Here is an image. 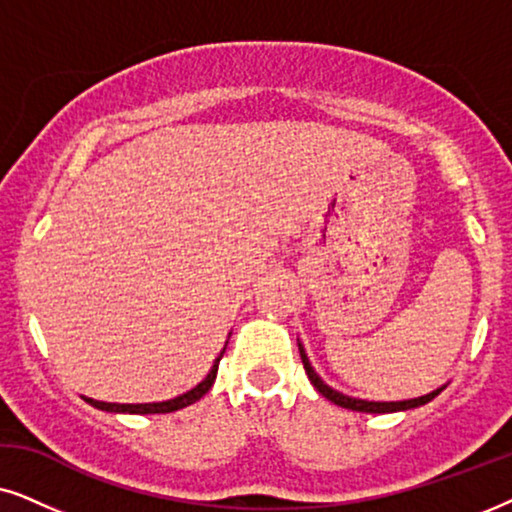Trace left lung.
Here are the masks:
<instances>
[{"instance_id":"obj_1","label":"left lung","mask_w":512,"mask_h":512,"mask_svg":"<svg viewBox=\"0 0 512 512\" xmlns=\"http://www.w3.org/2000/svg\"><path fill=\"white\" fill-rule=\"evenodd\" d=\"M297 346H299V356H302L304 370H306V374H309V379H311L313 388H316V391H318L320 395H325V398L330 400V403H335V405H339V407H346V410H353V412L388 414V412H403V410H412V407H421V405L431 403V400L435 398V395H438V393L442 391V388H445V386H442V388H435L433 393H428V395H421V398H412V400H398V403H370V400L349 398V395H344V393L335 391V388H330V386L325 384L323 379L318 377L316 370H313L311 363H309V358H306V351H304V346L299 344V339H297Z\"/></svg>"}]
</instances>
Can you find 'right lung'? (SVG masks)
Returning <instances> with one entry per match:
<instances>
[{
	"mask_svg": "<svg viewBox=\"0 0 512 512\" xmlns=\"http://www.w3.org/2000/svg\"><path fill=\"white\" fill-rule=\"evenodd\" d=\"M224 356V349L220 351V356L215 358L213 367H210L208 377L201 381L199 386H194L192 391L177 395L173 400H166V403H142V405H121V403H100V400H93V398H84L88 405L98 407V410H105V412H121V414H168V412H177L182 410V407L187 405H194L196 400H201L203 395L210 391V386L215 384V377H217V365H220V360Z\"/></svg>",
	"mask_w": 512,
	"mask_h": 512,
	"instance_id": "add662e5",
	"label": "right lung"
}]
</instances>
